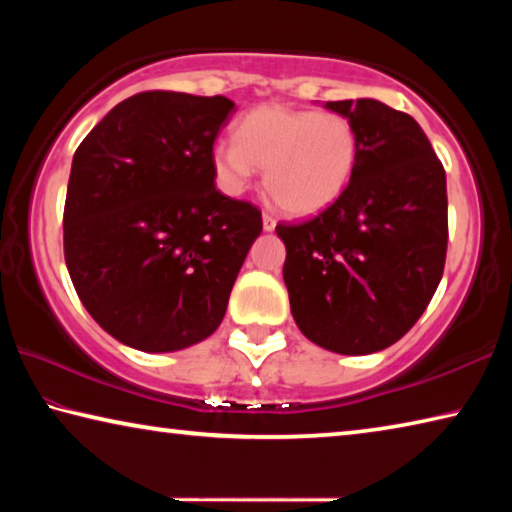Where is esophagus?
<instances>
[{
    "label": "esophagus",
    "instance_id": "1",
    "mask_svg": "<svg viewBox=\"0 0 512 512\" xmlns=\"http://www.w3.org/2000/svg\"><path fill=\"white\" fill-rule=\"evenodd\" d=\"M262 223H264V230H266V232H273V230H275V225H277L275 216H273V214H268V212H264V214H262Z\"/></svg>",
    "mask_w": 512,
    "mask_h": 512
}]
</instances>
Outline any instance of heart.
<instances>
[{
    "mask_svg": "<svg viewBox=\"0 0 512 512\" xmlns=\"http://www.w3.org/2000/svg\"><path fill=\"white\" fill-rule=\"evenodd\" d=\"M359 158V135L339 112H316L266 103L235 128V144L214 146L216 178L230 194L248 187L264 169L266 194L282 212L316 214L350 185Z\"/></svg>",
    "mask_w": 512,
    "mask_h": 512,
    "instance_id": "heart-1",
    "label": "heart"
}]
</instances>
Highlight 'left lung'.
Listing matches in <instances>:
<instances>
[{
    "label": "left lung",
    "mask_w": 512,
    "mask_h": 512,
    "mask_svg": "<svg viewBox=\"0 0 512 512\" xmlns=\"http://www.w3.org/2000/svg\"><path fill=\"white\" fill-rule=\"evenodd\" d=\"M359 135L350 185L305 223H277L291 314L311 343L372 354L409 332L443 277L445 169L418 121L375 99L327 101Z\"/></svg>",
    "instance_id": "obj_1"
}]
</instances>
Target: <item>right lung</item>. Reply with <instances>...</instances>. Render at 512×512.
<instances>
[{"label":"right lung","instance_id":"right-lung-1","mask_svg":"<svg viewBox=\"0 0 512 512\" xmlns=\"http://www.w3.org/2000/svg\"><path fill=\"white\" fill-rule=\"evenodd\" d=\"M225 97L140 92L74 153L63 241L83 307L119 343L176 352L216 332L262 212L216 189Z\"/></svg>","mask_w":512,"mask_h":512}]
</instances>
